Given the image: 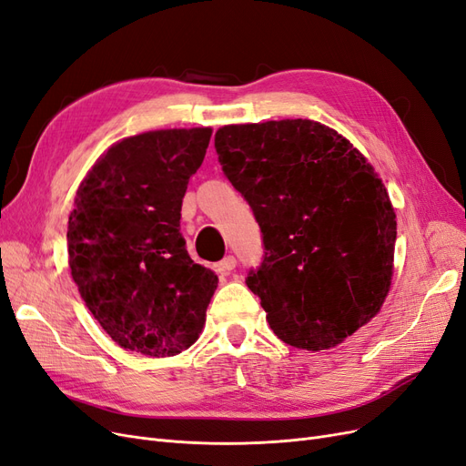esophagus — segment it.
Listing matches in <instances>:
<instances>
[{"mask_svg":"<svg viewBox=\"0 0 466 466\" xmlns=\"http://www.w3.org/2000/svg\"><path fill=\"white\" fill-rule=\"evenodd\" d=\"M235 266H237V260H235V257H225L219 264H218V272L219 274H231L233 270H235Z\"/></svg>","mask_w":466,"mask_h":466,"instance_id":"esophagus-1","label":"esophagus"}]
</instances>
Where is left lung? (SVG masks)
Masks as SVG:
<instances>
[{
	"label": "left lung",
	"mask_w": 466,
	"mask_h": 466,
	"mask_svg": "<svg viewBox=\"0 0 466 466\" xmlns=\"http://www.w3.org/2000/svg\"><path fill=\"white\" fill-rule=\"evenodd\" d=\"M216 151L260 228L247 286L279 340L329 350L370 322L390 288L397 216L363 155L301 118L223 126Z\"/></svg>",
	"instance_id": "obj_1"
}]
</instances>
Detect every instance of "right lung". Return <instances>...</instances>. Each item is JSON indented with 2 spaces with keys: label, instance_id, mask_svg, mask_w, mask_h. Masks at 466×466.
I'll list each match as a JSON object with an SVG mask.
<instances>
[{
  "label": "right lung",
  "instance_id": "1",
  "mask_svg": "<svg viewBox=\"0 0 466 466\" xmlns=\"http://www.w3.org/2000/svg\"><path fill=\"white\" fill-rule=\"evenodd\" d=\"M209 128L126 137L79 185L67 221V255L81 299L126 350L167 358L204 327L218 276L196 264L180 233L190 177Z\"/></svg>",
  "mask_w": 466,
  "mask_h": 466
}]
</instances>
